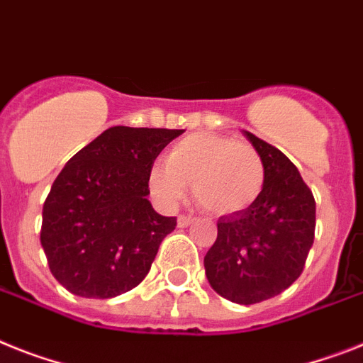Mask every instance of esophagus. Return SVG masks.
<instances>
[{
    "instance_id": "34e87169",
    "label": "esophagus",
    "mask_w": 363,
    "mask_h": 363,
    "mask_svg": "<svg viewBox=\"0 0 363 363\" xmlns=\"http://www.w3.org/2000/svg\"><path fill=\"white\" fill-rule=\"evenodd\" d=\"M191 223H194V218H190V216H179V218H177V227L184 228L190 227Z\"/></svg>"
}]
</instances>
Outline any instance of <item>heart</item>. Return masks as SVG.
Returning a JSON list of instances; mask_svg holds the SVG:
<instances>
[{
  "instance_id": "obj_1",
  "label": "heart",
  "mask_w": 363,
  "mask_h": 363,
  "mask_svg": "<svg viewBox=\"0 0 363 363\" xmlns=\"http://www.w3.org/2000/svg\"><path fill=\"white\" fill-rule=\"evenodd\" d=\"M188 184L210 214H240L260 197L266 166L249 144L214 133H196L175 142L166 162H155L149 169L151 194L164 206H175Z\"/></svg>"
}]
</instances>
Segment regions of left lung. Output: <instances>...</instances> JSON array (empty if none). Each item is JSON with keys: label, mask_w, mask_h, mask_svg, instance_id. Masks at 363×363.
Masks as SVG:
<instances>
[{"label": "left lung", "mask_w": 363, "mask_h": 363, "mask_svg": "<svg viewBox=\"0 0 363 363\" xmlns=\"http://www.w3.org/2000/svg\"><path fill=\"white\" fill-rule=\"evenodd\" d=\"M266 166V184L247 210L218 219V238L205 257L216 294L238 304L271 299L303 273L313 243L315 201L282 151L243 130Z\"/></svg>", "instance_id": "8db88e82"}]
</instances>
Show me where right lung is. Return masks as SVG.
<instances>
[{
    "label": "right lung",
    "instance_id": "1",
    "mask_svg": "<svg viewBox=\"0 0 363 363\" xmlns=\"http://www.w3.org/2000/svg\"><path fill=\"white\" fill-rule=\"evenodd\" d=\"M182 133L116 125L62 167L42 210L40 242L66 290L111 299L145 279L177 225L149 203V169Z\"/></svg>",
    "mask_w": 363,
    "mask_h": 363
}]
</instances>
